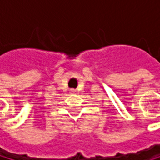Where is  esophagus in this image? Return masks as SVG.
Returning a JSON list of instances; mask_svg holds the SVG:
<instances>
[{"instance_id": "1", "label": "esophagus", "mask_w": 160, "mask_h": 160, "mask_svg": "<svg viewBox=\"0 0 160 160\" xmlns=\"http://www.w3.org/2000/svg\"><path fill=\"white\" fill-rule=\"evenodd\" d=\"M71 92H72V93H75L76 90H75V89H71Z\"/></svg>"}]
</instances>
